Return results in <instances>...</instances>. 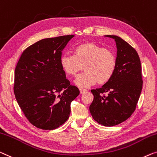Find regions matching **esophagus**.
Instances as JSON below:
<instances>
[{
  "label": "esophagus",
  "mask_w": 157,
  "mask_h": 157,
  "mask_svg": "<svg viewBox=\"0 0 157 157\" xmlns=\"http://www.w3.org/2000/svg\"><path fill=\"white\" fill-rule=\"evenodd\" d=\"M79 92H80V94H84V93L86 92V90H85V89L79 88Z\"/></svg>",
  "instance_id": "esophagus-1"
}]
</instances>
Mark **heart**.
Instances as JSON below:
<instances>
[{"mask_svg": "<svg viewBox=\"0 0 157 157\" xmlns=\"http://www.w3.org/2000/svg\"><path fill=\"white\" fill-rule=\"evenodd\" d=\"M117 59L111 49L94 43L85 42L74 49V56L65 53L60 57V65L65 73L75 77L82 71L75 83L79 87H88L97 82L104 85L111 79L116 69Z\"/></svg>", "mask_w": 157, "mask_h": 157, "instance_id": "obj_1", "label": "heart"}]
</instances>
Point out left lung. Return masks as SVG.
Masks as SVG:
<instances>
[{
  "label": "left lung",
  "mask_w": 157,
  "mask_h": 157,
  "mask_svg": "<svg viewBox=\"0 0 157 157\" xmlns=\"http://www.w3.org/2000/svg\"><path fill=\"white\" fill-rule=\"evenodd\" d=\"M105 36L116 41V69L108 82L91 90L94 100L90 111L97 123L113 126L127 120L135 111L143 82L141 63L135 49L118 36Z\"/></svg>",
  "instance_id": "1"
}]
</instances>
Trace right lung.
<instances>
[{
    "mask_svg": "<svg viewBox=\"0 0 157 157\" xmlns=\"http://www.w3.org/2000/svg\"><path fill=\"white\" fill-rule=\"evenodd\" d=\"M74 35L44 39L23 51L15 71L14 93L28 121L36 128L54 130L70 116L79 94L60 65L62 51Z\"/></svg>",
    "mask_w": 157,
    "mask_h": 157,
    "instance_id": "1",
    "label": "right lung"
}]
</instances>
